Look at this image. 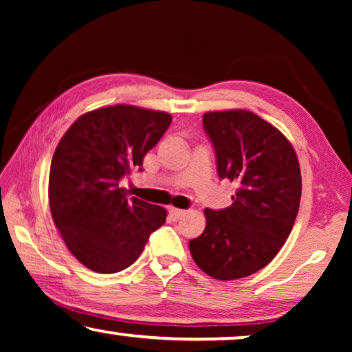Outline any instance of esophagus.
I'll list each match as a JSON object with an SVG mask.
<instances>
[{"label":"esophagus","instance_id":"obj_1","mask_svg":"<svg viewBox=\"0 0 352 352\" xmlns=\"http://www.w3.org/2000/svg\"><path fill=\"white\" fill-rule=\"evenodd\" d=\"M170 214L175 219H179V218H182V216L186 214V211L181 210V208H175V206H170Z\"/></svg>","mask_w":352,"mask_h":352}]
</instances>
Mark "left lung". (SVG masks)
Returning <instances> with one entry per match:
<instances>
[{
	"label": "left lung",
	"mask_w": 352,
	"mask_h": 352,
	"mask_svg": "<svg viewBox=\"0 0 352 352\" xmlns=\"http://www.w3.org/2000/svg\"><path fill=\"white\" fill-rule=\"evenodd\" d=\"M221 179L237 184L232 205L205 210L206 226L189 242L201 271L218 280L267 266L295 224L301 200L296 153L276 126L248 110L204 115Z\"/></svg>",
	"instance_id": "obj_1"
}]
</instances>
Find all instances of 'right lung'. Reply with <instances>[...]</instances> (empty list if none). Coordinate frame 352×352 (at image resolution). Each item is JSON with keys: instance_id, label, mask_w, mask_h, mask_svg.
<instances>
[{"instance_id": "add662e5", "label": "right lung", "mask_w": 352, "mask_h": 352, "mask_svg": "<svg viewBox=\"0 0 352 352\" xmlns=\"http://www.w3.org/2000/svg\"><path fill=\"white\" fill-rule=\"evenodd\" d=\"M171 115L112 105L76 120L52 155L50 206L70 253L91 271L113 274L136 261L166 210L131 197L120 181L142 171L146 153L170 126Z\"/></svg>"}]
</instances>
